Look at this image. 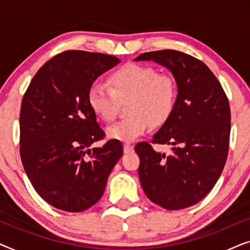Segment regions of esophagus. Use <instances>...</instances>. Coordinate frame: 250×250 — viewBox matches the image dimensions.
<instances>
[{"label":"esophagus","instance_id":"esophagus-1","mask_svg":"<svg viewBox=\"0 0 250 250\" xmlns=\"http://www.w3.org/2000/svg\"><path fill=\"white\" fill-rule=\"evenodd\" d=\"M132 151H133V146L129 145V143H125V145H124V152L128 153V152H132Z\"/></svg>","mask_w":250,"mask_h":250}]
</instances>
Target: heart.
Segmentation results:
<instances>
[{
	"instance_id": "1",
	"label": "heart",
	"mask_w": 250,
	"mask_h": 250,
	"mask_svg": "<svg viewBox=\"0 0 250 250\" xmlns=\"http://www.w3.org/2000/svg\"><path fill=\"white\" fill-rule=\"evenodd\" d=\"M109 87L94 83L87 101L98 117L105 122L115 119L119 101H128V118L107 127L108 138L132 142L145 134L150 124L160 126L175 108L177 86L172 75L157 73L155 68L128 63L109 77Z\"/></svg>"
}]
</instances>
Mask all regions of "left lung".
I'll use <instances>...</instances> for the list:
<instances>
[{
	"label": "left lung",
	"instance_id": "1",
	"mask_svg": "<svg viewBox=\"0 0 250 250\" xmlns=\"http://www.w3.org/2000/svg\"><path fill=\"white\" fill-rule=\"evenodd\" d=\"M134 61H155L175 78V108L153 135L152 143L172 146L169 155L140 142L139 179L152 203L170 210L199 203L213 189L229 152L231 112L220 82L203 61L175 50L140 54Z\"/></svg>",
	"mask_w": 250,
	"mask_h": 250
}]
</instances>
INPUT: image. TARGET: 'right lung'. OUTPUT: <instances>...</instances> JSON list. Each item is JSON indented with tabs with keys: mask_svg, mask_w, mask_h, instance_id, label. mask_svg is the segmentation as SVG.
Instances as JSON below:
<instances>
[{
	"mask_svg": "<svg viewBox=\"0 0 250 250\" xmlns=\"http://www.w3.org/2000/svg\"><path fill=\"white\" fill-rule=\"evenodd\" d=\"M121 60L64 51L40 68L20 109V157L36 192L51 206L83 211L102 197L123 155L118 140L90 149L104 132L87 101L94 81Z\"/></svg>",
	"mask_w": 250,
	"mask_h": 250,
	"instance_id": "add662e5",
	"label": "right lung"
}]
</instances>
